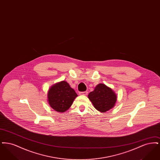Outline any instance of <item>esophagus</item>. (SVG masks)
<instances>
[{
	"instance_id": "esophagus-1",
	"label": "esophagus",
	"mask_w": 160,
	"mask_h": 160,
	"mask_svg": "<svg viewBox=\"0 0 160 160\" xmlns=\"http://www.w3.org/2000/svg\"><path fill=\"white\" fill-rule=\"evenodd\" d=\"M79 94H80V95H88V92H81L79 93Z\"/></svg>"
}]
</instances>
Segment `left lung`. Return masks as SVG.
<instances>
[{
    "mask_svg": "<svg viewBox=\"0 0 160 160\" xmlns=\"http://www.w3.org/2000/svg\"><path fill=\"white\" fill-rule=\"evenodd\" d=\"M88 98L98 111L105 113L114 107L117 95L110 88L104 84L100 83L89 93Z\"/></svg>",
    "mask_w": 160,
    "mask_h": 160,
    "instance_id": "1",
    "label": "left lung"
}]
</instances>
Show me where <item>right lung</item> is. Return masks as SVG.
Listing matches in <instances>:
<instances>
[{
    "label": "right lung",
    "instance_id": "right-lung-1",
    "mask_svg": "<svg viewBox=\"0 0 160 160\" xmlns=\"http://www.w3.org/2000/svg\"><path fill=\"white\" fill-rule=\"evenodd\" d=\"M77 96L67 82L62 81L50 88L47 92V101L55 111L63 113L68 110Z\"/></svg>",
    "mask_w": 160,
    "mask_h": 160
}]
</instances>
